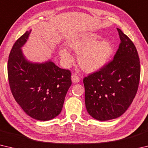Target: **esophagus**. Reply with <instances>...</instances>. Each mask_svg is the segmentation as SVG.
<instances>
[{"label":"esophagus","mask_w":148,"mask_h":148,"mask_svg":"<svg viewBox=\"0 0 148 148\" xmlns=\"http://www.w3.org/2000/svg\"><path fill=\"white\" fill-rule=\"evenodd\" d=\"M71 78H72V82H74V83H78V82H79V77L77 74L72 75Z\"/></svg>","instance_id":"34e87169"}]
</instances>
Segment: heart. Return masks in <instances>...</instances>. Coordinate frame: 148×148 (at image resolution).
<instances>
[{
  "label": "heart",
  "instance_id": "b5f03b06",
  "mask_svg": "<svg viewBox=\"0 0 148 148\" xmlns=\"http://www.w3.org/2000/svg\"><path fill=\"white\" fill-rule=\"evenodd\" d=\"M98 35L89 32L72 40L68 44L69 48L77 54L79 65L84 71H99L106 64L113 53L111 42L106 40L98 41ZM59 53L66 64L73 62V57L66 50H61Z\"/></svg>",
  "mask_w": 148,
  "mask_h": 148
}]
</instances>
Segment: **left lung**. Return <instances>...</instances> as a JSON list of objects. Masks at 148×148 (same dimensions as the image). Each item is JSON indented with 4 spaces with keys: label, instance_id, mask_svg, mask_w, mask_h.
Masks as SVG:
<instances>
[{
    "label": "left lung",
    "instance_id": "left-lung-1",
    "mask_svg": "<svg viewBox=\"0 0 148 148\" xmlns=\"http://www.w3.org/2000/svg\"><path fill=\"white\" fill-rule=\"evenodd\" d=\"M114 59L85 77V102L93 118L106 121L121 116L136 96L140 76L139 56L133 42L121 29Z\"/></svg>",
    "mask_w": 148,
    "mask_h": 148
}]
</instances>
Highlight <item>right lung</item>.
<instances>
[{
  "mask_svg": "<svg viewBox=\"0 0 148 148\" xmlns=\"http://www.w3.org/2000/svg\"><path fill=\"white\" fill-rule=\"evenodd\" d=\"M31 31L17 40L9 55L8 76L16 101L30 117L48 121L61 113L65 96L72 84L71 72L48 61L32 63L23 57L21 47Z\"/></svg>",
  "mask_w": 148,
  "mask_h": 148,
  "instance_id": "right-lung-1",
  "label": "right lung"
}]
</instances>
